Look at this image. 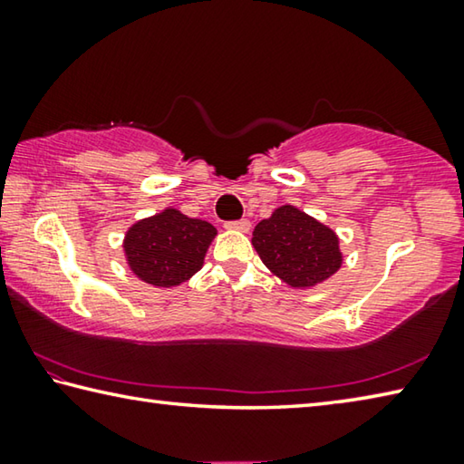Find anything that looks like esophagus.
Returning <instances> with one entry per match:
<instances>
[{
    "label": "esophagus",
    "mask_w": 464,
    "mask_h": 464,
    "mask_svg": "<svg viewBox=\"0 0 464 464\" xmlns=\"http://www.w3.org/2000/svg\"><path fill=\"white\" fill-rule=\"evenodd\" d=\"M225 227H227V229H231V231L247 233V231L251 229V223L247 221V218H241V221H229V223H225Z\"/></svg>",
    "instance_id": "34e87169"
}]
</instances>
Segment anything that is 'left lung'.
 Masks as SVG:
<instances>
[{
	"instance_id": "left-lung-1",
	"label": "left lung",
	"mask_w": 464,
	"mask_h": 464,
	"mask_svg": "<svg viewBox=\"0 0 464 464\" xmlns=\"http://www.w3.org/2000/svg\"><path fill=\"white\" fill-rule=\"evenodd\" d=\"M251 243L274 276L293 288H313L342 268L340 237L293 204L256 225Z\"/></svg>"
}]
</instances>
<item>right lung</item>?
Returning <instances> with one entry per match:
<instances>
[{
  "label": "right lung",
  "mask_w": 464,
  "mask_h": 464,
  "mask_svg": "<svg viewBox=\"0 0 464 464\" xmlns=\"http://www.w3.org/2000/svg\"><path fill=\"white\" fill-rule=\"evenodd\" d=\"M217 229L178 208H163L129 227L122 247L130 272L157 288H174L202 268Z\"/></svg>",
  "instance_id": "obj_1"
}]
</instances>
